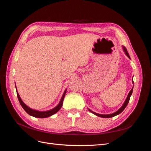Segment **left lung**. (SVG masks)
Masks as SVG:
<instances>
[{"label":"left lung","mask_w":151,"mask_h":151,"mask_svg":"<svg viewBox=\"0 0 151 151\" xmlns=\"http://www.w3.org/2000/svg\"><path fill=\"white\" fill-rule=\"evenodd\" d=\"M123 51H124V52L125 53L126 55L130 59V56H129V53H128L127 50L126 49V48H125V47H123ZM132 83H134L133 80H132ZM132 91H133V88H132V89H131V91L129 92V94H128L127 98H126V100L125 101L124 103H123V104L122 106V107H121L119 109H118V110H117L116 112H115V113H111V114H109V115H101V114H99V113H95V112H94V111H91V109H88L89 111L90 112L94 114L95 115H96V116H99V117H102V118H111V117H113V116H116V115H119L120 113H121L123 110H124V109H125V108H126V106H127L128 103H129L130 98V96H131V95H132Z\"/></svg>","instance_id":"1"}]
</instances>
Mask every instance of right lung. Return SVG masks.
I'll list each match as a JSON object with an SVG mask.
<instances>
[{
    "instance_id": "obj_1",
    "label": "right lung",
    "mask_w": 151,
    "mask_h": 151,
    "mask_svg": "<svg viewBox=\"0 0 151 151\" xmlns=\"http://www.w3.org/2000/svg\"><path fill=\"white\" fill-rule=\"evenodd\" d=\"M16 92H17V98H18V100H19V101L21 105V106L22 107V108H23L25 111L29 114V115L31 116H33L34 117H36V118H47V117H48V116H52L53 115H54L55 113H56L57 112H58L59 110H60V109L61 108L62 104H63V99H64V97H65V93H66V90L64 91V93H63V96L60 99V103H58V104L57 105V106L56 107H55L54 108L50 109V110H48V111H37V110H35V109H33L30 108L29 107H28L27 105H26L23 101H22V99H21L20 96H19V93H17V88H16Z\"/></svg>"
}]
</instances>
